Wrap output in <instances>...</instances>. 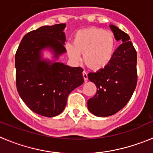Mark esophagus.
Segmentation results:
<instances>
[{
	"label": "esophagus",
	"instance_id": "34e87169",
	"mask_svg": "<svg viewBox=\"0 0 153 153\" xmlns=\"http://www.w3.org/2000/svg\"><path fill=\"white\" fill-rule=\"evenodd\" d=\"M83 79H84V81H87V79H88V75H87V73L83 71Z\"/></svg>",
	"mask_w": 153,
	"mask_h": 153
}]
</instances>
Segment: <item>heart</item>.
Masks as SVG:
<instances>
[{"label": "heart", "mask_w": 153, "mask_h": 153, "mask_svg": "<svg viewBox=\"0 0 153 153\" xmlns=\"http://www.w3.org/2000/svg\"><path fill=\"white\" fill-rule=\"evenodd\" d=\"M116 47L117 40L113 32L92 27L78 30L73 38V46H67V51L74 60L79 59V53L83 54L86 67L100 71L111 63Z\"/></svg>", "instance_id": "obj_1"}]
</instances>
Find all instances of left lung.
I'll list each match as a JSON object with an SVG mask.
<instances>
[{
  "label": "left lung",
  "instance_id": "1",
  "mask_svg": "<svg viewBox=\"0 0 153 153\" xmlns=\"http://www.w3.org/2000/svg\"><path fill=\"white\" fill-rule=\"evenodd\" d=\"M116 40L123 44L115 51L111 63L105 69L90 73L88 79L97 86V93L87 101L89 111L97 117L112 116L129 102L137 83V53L129 35L109 25Z\"/></svg>",
  "mask_w": 153,
  "mask_h": 153
}]
</instances>
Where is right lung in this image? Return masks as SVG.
<instances>
[{"label":"right lung","mask_w":153,"mask_h":153,"mask_svg":"<svg viewBox=\"0 0 153 153\" xmlns=\"http://www.w3.org/2000/svg\"><path fill=\"white\" fill-rule=\"evenodd\" d=\"M66 24L43 26L23 37L15 54L16 86L19 95L33 112L53 117L63 111L68 95L83 83V69L56 62L67 52ZM49 49L55 60L42 57Z\"/></svg>","instance_id":"1"}]
</instances>
